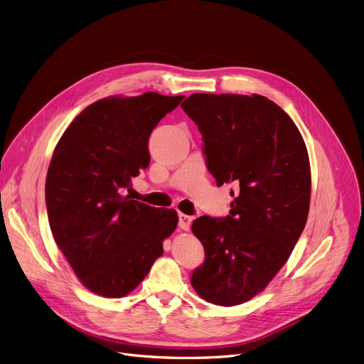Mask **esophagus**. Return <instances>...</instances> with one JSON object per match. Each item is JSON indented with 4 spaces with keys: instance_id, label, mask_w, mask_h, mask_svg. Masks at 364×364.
<instances>
[{
    "instance_id": "34e87169",
    "label": "esophagus",
    "mask_w": 364,
    "mask_h": 364,
    "mask_svg": "<svg viewBox=\"0 0 364 364\" xmlns=\"http://www.w3.org/2000/svg\"><path fill=\"white\" fill-rule=\"evenodd\" d=\"M191 222H192V218H191V216H186V215H183V213H181V215H179V228H181V229L189 230Z\"/></svg>"
}]
</instances>
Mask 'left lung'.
<instances>
[{
  "label": "left lung",
  "instance_id": "left-lung-1",
  "mask_svg": "<svg viewBox=\"0 0 364 364\" xmlns=\"http://www.w3.org/2000/svg\"><path fill=\"white\" fill-rule=\"evenodd\" d=\"M181 107L198 126L218 186L238 188L229 216L192 223L205 259L191 284L208 303L238 306L269 285L306 226L307 148L292 119L263 95L192 94Z\"/></svg>",
  "mask_w": 364,
  "mask_h": 364
}]
</instances>
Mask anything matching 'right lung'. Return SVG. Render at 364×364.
I'll use <instances>...</instances> for the list:
<instances>
[{
	"mask_svg": "<svg viewBox=\"0 0 364 364\" xmlns=\"http://www.w3.org/2000/svg\"><path fill=\"white\" fill-rule=\"evenodd\" d=\"M182 100L157 92L98 100L54 149L46 182L50 228L80 284L97 295L134 291L178 226L173 208L122 194L149 164L153 129Z\"/></svg>",
	"mask_w": 364,
	"mask_h": 364,
	"instance_id": "add662e5",
	"label": "right lung"
}]
</instances>
